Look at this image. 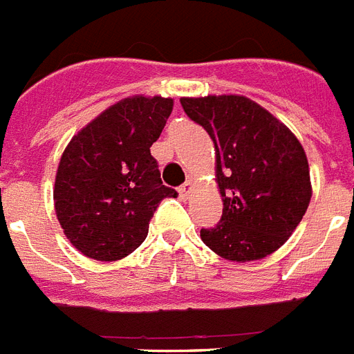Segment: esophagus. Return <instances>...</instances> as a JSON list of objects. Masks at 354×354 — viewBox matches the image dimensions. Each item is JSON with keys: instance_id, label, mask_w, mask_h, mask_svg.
<instances>
[{"instance_id": "obj_1", "label": "esophagus", "mask_w": 354, "mask_h": 354, "mask_svg": "<svg viewBox=\"0 0 354 354\" xmlns=\"http://www.w3.org/2000/svg\"><path fill=\"white\" fill-rule=\"evenodd\" d=\"M192 190H194V183H192V180H186L185 185L179 186V195L183 199H186V197H190Z\"/></svg>"}]
</instances>
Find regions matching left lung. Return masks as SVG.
<instances>
[{
    "label": "left lung",
    "instance_id": "obj_1",
    "mask_svg": "<svg viewBox=\"0 0 354 354\" xmlns=\"http://www.w3.org/2000/svg\"><path fill=\"white\" fill-rule=\"evenodd\" d=\"M183 109L216 149L221 221L201 239L228 261L276 252L307 212L313 186L307 155L292 131L243 95L183 97Z\"/></svg>",
    "mask_w": 354,
    "mask_h": 354
}]
</instances>
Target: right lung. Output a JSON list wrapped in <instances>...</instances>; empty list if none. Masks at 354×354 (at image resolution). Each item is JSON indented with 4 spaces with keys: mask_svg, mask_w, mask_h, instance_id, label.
<instances>
[{
    "mask_svg": "<svg viewBox=\"0 0 354 354\" xmlns=\"http://www.w3.org/2000/svg\"><path fill=\"white\" fill-rule=\"evenodd\" d=\"M174 98L133 95L113 104L71 138L55 179V210L65 237L84 256L117 261L142 245L164 197L151 144Z\"/></svg>",
    "mask_w": 354,
    "mask_h": 354,
    "instance_id": "add662e5",
    "label": "right lung"
}]
</instances>
